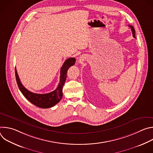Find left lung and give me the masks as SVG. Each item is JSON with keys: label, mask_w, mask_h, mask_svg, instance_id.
Here are the masks:
<instances>
[{"label": "left lung", "mask_w": 153, "mask_h": 153, "mask_svg": "<svg viewBox=\"0 0 153 153\" xmlns=\"http://www.w3.org/2000/svg\"><path fill=\"white\" fill-rule=\"evenodd\" d=\"M129 27L131 28V31H132L133 36L134 38H136V36H135V30H134V27H133V26H131V25H129Z\"/></svg>", "instance_id": "obj_1"}]
</instances>
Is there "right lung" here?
Here are the masks:
<instances>
[{"label": "right lung", "mask_w": 153, "mask_h": 153, "mask_svg": "<svg viewBox=\"0 0 153 153\" xmlns=\"http://www.w3.org/2000/svg\"><path fill=\"white\" fill-rule=\"evenodd\" d=\"M75 62L76 59L74 57L69 58L65 61L60 69V82L58 86L54 91L47 94H36L26 89L22 84L16 68V79L20 91L31 103L39 108H48L54 106L60 102L63 96L62 88L66 80L68 70L75 64Z\"/></svg>", "instance_id": "add662e5"}]
</instances>
